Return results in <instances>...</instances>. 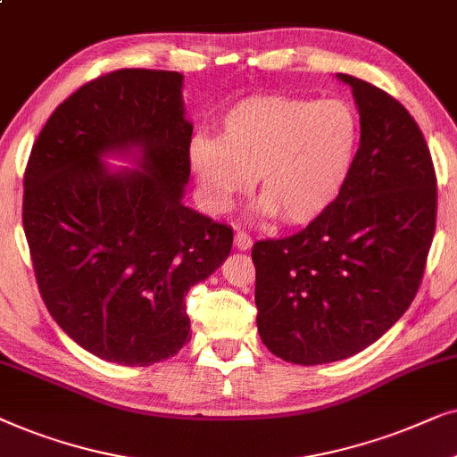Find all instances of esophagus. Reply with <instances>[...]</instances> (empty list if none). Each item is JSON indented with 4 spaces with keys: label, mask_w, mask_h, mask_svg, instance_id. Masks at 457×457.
I'll return each mask as SVG.
<instances>
[{
    "label": "esophagus",
    "mask_w": 457,
    "mask_h": 457,
    "mask_svg": "<svg viewBox=\"0 0 457 457\" xmlns=\"http://www.w3.org/2000/svg\"><path fill=\"white\" fill-rule=\"evenodd\" d=\"M234 245H236V248H240V251H248V248L253 246V240L246 232L238 229V232H236V236H234Z\"/></svg>",
    "instance_id": "1"
}]
</instances>
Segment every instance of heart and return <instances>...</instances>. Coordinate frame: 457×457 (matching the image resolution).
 <instances>
[{"instance_id":"obj_1","label":"heart","mask_w":457,"mask_h":457,"mask_svg":"<svg viewBox=\"0 0 457 457\" xmlns=\"http://www.w3.org/2000/svg\"><path fill=\"white\" fill-rule=\"evenodd\" d=\"M357 142L360 123L345 102L254 96L229 108L219 142L192 144L190 165L209 211L223 212L253 178L257 215L301 225L337 200Z\"/></svg>"}]
</instances>
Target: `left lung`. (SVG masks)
Returning <instances> with one entry per match:
<instances>
[{"instance_id":"1","label":"left lung","mask_w":457,"mask_h":457,"mask_svg":"<svg viewBox=\"0 0 457 457\" xmlns=\"http://www.w3.org/2000/svg\"><path fill=\"white\" fill-rule=\"evenodd\" d=\"M361 139L337 200L301 232L254 242L257 328L284 361L318 366L376 343L411 305L436 225V175L401 102L351 75Z\"/></svg>"}]
</instances>
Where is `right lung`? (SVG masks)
<instances>
[{"label": "right lung", "mask_w": 457, "mask_h": 457, "mask_svg": "<svg viewBox=\"0 0 457 457\" xmlns=\"http://www.w3.org/2000/svg\"><path fill=\"white\" fill-rule=\"evenodd\" d=\"M184 77L120 69L60 104L24 169L22 225L47 312L85 351L152 366L190 340L186 295L232 251L234 232L181 203L192 125ZM142 147L144 172L99 156Z\"/></svg>", "instance_id": "1"}]
</instances>
